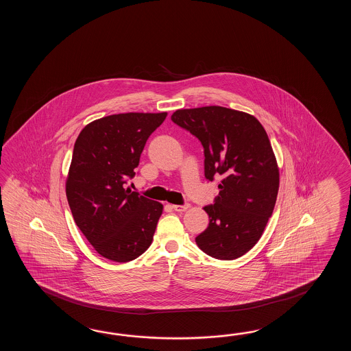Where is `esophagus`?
<instances>
[{"label":"esophagus","instance_id":"34e87169","mask_svg":"<svg viewBox=\"0 0 351 351\" xmlns=\"http://www.w3.org/2000/svg\"><path fill=\"white\" fill-rule=\"evenodd\" d=\"M191 206L186 203V204H183V206H178V204H173L172 208L176 210V212H186V209L189 208Z\"/></svg>","mask_w":351,"mask_h":351}]
</instances>
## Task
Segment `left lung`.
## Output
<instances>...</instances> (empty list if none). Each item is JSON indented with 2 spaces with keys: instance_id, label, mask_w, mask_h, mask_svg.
I'll use <instances>...</instances> for the list:
<instances>
[{
  "instance_id": "1",
  "label": "left lung",
  "mask_w": 351,
  "mask_h": 351,
  "mask_svg": "<svg viewBox=\"0 0 351 351\" xmlns=\"http://www.w3.org/2000/svg\"><path fill=\"white\" fill-rule=\"evenodd\" d=\"M171 119L202 143L206 178L223 177L195 243L217 260L239 258L261 239L276 203L280 172L267 133L254 115L217 105L179 109Z\"/></svg>"
}]
</instances>
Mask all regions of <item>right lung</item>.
Here are the masks:
<instances>
[{
    "instance_id": "right-lung-1",
    "label": "right lung",
    "mask_w": 351,
    "mask_h": 351,
    "mask_svg": "<svg viewBox=\"0 0 351 351\" xmlns=\"http://www.w3.org/2000/svg\"><path fill=\"white\" fill-rule=\"evenodd\" d=\"M165 118V112L114 114L89 123L75 142L67 202L82 234L110 261L135 260L153 241L163 204L124 184Z\"/></svg>"
}]
</instances>
